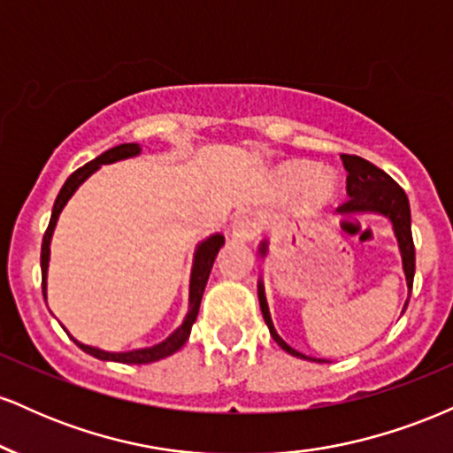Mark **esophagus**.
Masks as SVG:
<instances>
[{
  "instance_id": "obj_1",
  "label": "esophagus",
  "mask_w": 453,
  "mask_h": 453,
  "mask_svg": "<svg viewBox=\"0 0 453 453\" xmlns=\"http://www.w3.org/2000/svg\"><path fill=\"white\" fill-rule=\"evenodd\" d=\"M230 232L236 241H249V238L256 236V234L259 232V227L251 215H238L236 219L232 221Z\"/></svg>"
}]
</instances>
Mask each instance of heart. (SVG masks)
I'll use <instances>...</instances> for the list:
<instances>
[{"instance_id": "obj_1", "label": "heart", "mask_w": 453, "mask_h": 453, "mask_svg": "<svg viewBox=\"0 0 453 453\" xmlns=\"http://www.w3.org/2000/svg\"><path fill=\"white\" fill-rule=\"evenodd\" d=\"M277 183L285 194L304 189V204L309 209H321L336 194V179L327 173H317L306 161H288L279 168Z\"/></svg>"}]
</instances>
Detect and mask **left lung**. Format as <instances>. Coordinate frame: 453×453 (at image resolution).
I'll return each mask as SVG.
<instances>
[{
    "instance_id": "1",
    "label": "left lung",
    "mask_w": 453,
    "mask_h": 453,
    "mask_svg": "<svg viewBox=\"0 0 453 453\" xmlns=\"http://www.w3.org/2000/svg\"><path fill=\"white\" fill-rule=\"evenodd\" d=\"M342 165L347 170V196L349 200L341 206V215H351V212H379V215H386L394 226V234L398 238L400 256H403V268L404 277H407L409 289L413 288V274H415V244H413V234H411V209H409V197L404 194V189L400 187L392 176L383 173L381 168L372 165L371 161L357 157V155H341ZM262 253H266V242L262 244ZM257 296H259V306H262L264 321H266L270 336L277 341L280 349L292 353L296 357H303V360H313V357L304 356V353L296 351L294 347H289L274 330L273 319H270L266 296H264V285H257ZM409 304V300H407ZM404 304V309H407ZM313 362H326V360H313Z\"/></svg>"
}]
</instances>
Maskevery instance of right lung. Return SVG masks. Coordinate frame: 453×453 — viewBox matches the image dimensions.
<instances>
[{
    "mask_svg": "<svg viewBox=\"0 0 453 453\" xmlns=\"http://www.w3.org/2000/svg\"><path fill=\"white\" fill-rule=\"evenodd\" d=\"M140 153L138 144H119V147L108 149L106 153H102L100 157H96L89 164H85L82 168H78L76 173L70 174V179L65 180L64 187H61L59 196H57L55 206H53V215H50L49 227H46L44 238H42V253H40V266H42V294L46 298V270H49V256H50V236H53L55 223L59 219V212L64 211L65 202L70 200L72 194L81 187L82 180H87L89 176L100 168L102 164H112V161L126 159V157H134V155ZM223 236L221 234H212L211 238H206L204 242L197 247L196 257H194V268H191V283H189V313H187L185 321L180 324L173 334L168 336L165 341H161L159 345L153 347H144V349H134V351H104L97 349V347L91 345H82L76 339H72L81 347L82 351L91 353L93 357H100V360H111V362H121V364H149V362H157L161 357L173 356L174 351H179L180 347L185 345L187 339H189L191 326H194L197 311H200V303H202V294H204L206 280H209L212 262H215L217 253L223 247Z\"/></svg>",
    "mask_w": 453,
    "mask_h": 453,
    "instance_id": "add662e5",
    "label": "right lung"
}]
</instances>
